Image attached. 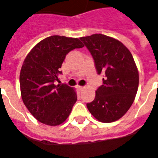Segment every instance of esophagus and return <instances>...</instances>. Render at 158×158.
<instances>
[{"label": "esophagus", "mask_w": 158, "mask_h": 158, "mask_svg": "<svg viewBox=\"0 0 158 158\" xmlns=\"http://www.w3.org/2000/svg\"><path fill=\"white\" fill-rule=\"evenodd\" d=\"M77 89L79 90V91H82V90L84 88V87H83V86H77Z\"/></svg>", "instance_id": "1"}]
</instances>
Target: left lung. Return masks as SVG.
Returning <instances> with one entry per match:
<instances>
[{"label": "left lung", "instance_id": "1", "mask_svg": "<svg viewBox=\"0 0 158 158\" xmlns=\"http://www.w3.org/2000/svg\"><path fill=\"white\" fill-rule=\"evenodd\" d=\"M91 53L98 75H104L103 85L95 91L87 107L99 121L119 120L130 108L136 97L139 74L131 52L120 41L104 34L82 37Z\"/></svg>", "mask_w": 158, "mask_h": 158}]
</instances>
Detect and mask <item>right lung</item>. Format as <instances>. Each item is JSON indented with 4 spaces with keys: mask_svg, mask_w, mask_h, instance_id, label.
Here are the masks:
<instances>
[{
    "mask_svg": "<svg viewBox=\"0 0 158 158\" xmlns=\"http://www.w3.org/2000/svg\"><path fill=\"white\" fill-rule=\"evenodd\" d=\"M83 45L78 38L54 35L38 42L25 59L20 73L24 104L41 123L56 126L67 120L77 100L75 90L55 84L66 55Z\"/></svg>",
    "mask_w": 158,
    "mask_h": 158,
    "instance_id": "1",
    "label": "right lung"
}]
</instances>
